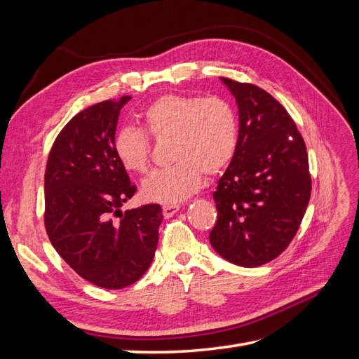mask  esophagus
<instances>
[{
	"label": "esophagus",
	"instance_id": "34e87169",
	"mask_svg": "<svg viewBox=\"0 0 359 359\" xmlns=\"http://www.w3.org/2000/svg\"><path fill=\"white\" fill-rule=\"evenodd\" d=\"M163 215L166 217V219H169V217H172L173 214H175L178 210H180V205L178 203H172V205H163Z\"/></svg>",
	"mask_w": 359,
	"mask_h": 359
}]
</instances>
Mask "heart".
Wrapping results in <instances>:
<instances>
[{"label": "heart", "instance_id": "1", "mask_svg": "<svg viewBox=\"0 0 359 359\" xmlns=\"http://www.w3.org/2000/svg\"><path fill=\"white\" fill-rule=\"evenodd\" d=\"M142 128L124 127L114 139L121 166L145 173L151 163V137L170 139L172 166L151 173L142 186L145 199L172 205L201 186L202 173L215 175L235 156L238 116L233 106L219 95L166 94L142 114Z\"/></svg>", "mask_w": 359, "mask_h": 359}]
</instances>
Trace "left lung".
Wrapping results in <instances>:
<instances>
[{
    "label": "left lung",
    "mask_w": 359,
    "mask_h": 359,
    "mask_svg": "<svg viewBox=\"0 0 359 359\" xmlns=\"http://www.w3.org/2000/svg\"><path fill=\"white\" fill-rule=\"evenodd\" d=\"M235 97V156L214 191L210 243L229 262L255 268L280 256L297 235L311 194L309 154L285 106L257 85L222 78Z\"/></svg>",
    "instance_id": "8db88e82"
}]
</instances>
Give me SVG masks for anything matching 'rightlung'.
<instances>
[{"mask_svg": "<svg viewBox=\"0 0 359 359\" xmlns=\"http://www.w3.org/2000/svg\"><path fill=\"white\" fill-rule=\"evenodd\" d=\"M132 99L86 107L52 145L45 173V227L57 253L90 283L123 289L142 277L158 243V203L121 212L136 186L114 151L121 107Z\"/></svg>", "mask_w": 359, "mask_h": 359, "instance_id": "add662e5", "label": "right lung"}]
</instances>
